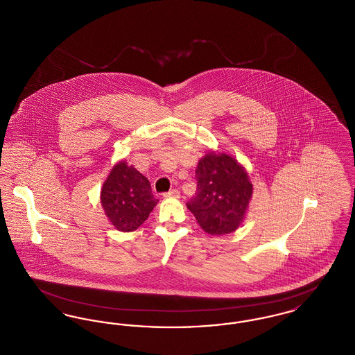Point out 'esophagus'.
I'll use <instances>...</instances> for the list:
<instances>
[{"label":"esophagus","instance_id":"obj_1","mask_svg":"<svg viewBox=\"0 0 355 355\" xmlns=\"http://www.w3.org/2000/svg\"><path fill=\"white\" fill-rule=\"evenodd\" d=\"M165 197H169V198H180V191L177 189H171L168 193L164 194Z\"/></svg>","mask_w":355,"mask_h":355}]
</instances>
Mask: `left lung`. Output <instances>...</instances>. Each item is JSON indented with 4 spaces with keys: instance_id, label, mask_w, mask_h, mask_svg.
Instances as JSON below:
<instances>
[{
    "instance_id": "1",
    "label": "left lung",
    "mask_w": 355,
    "mask_h": 355,
    "mask_svg": "<svg viewBox=\"0 0 355 355\" xmlns=\"http://www.w3.org/2000/svg\"><path fill=\"white\" fill-rule=\"evenodd\" d=\"M197 191L186 203L203 230L223 236L238 229L253 194L248 173L234 158L209 153L196 169Z\"/></svg>"
}]
</instances>
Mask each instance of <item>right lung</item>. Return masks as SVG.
Listing matches in <instances>:
<instances>
[{
	"label": "right lung",
	"instance_id": "right-lung-1",
	"mask_svg": "<svg viewBox=\"0 0 355 355\" xmlns=\"http://www.w3.org/2000/svg\"><path fill=\"white\" fill-rule=\"evenodd\" d=\"M157 202L149 180L125 161L112 169L102 186V207L119 232H133L139 227Z\"/></svg>",
	"mask_w": 355,
	"mask_h": 355
}]
</instances>
